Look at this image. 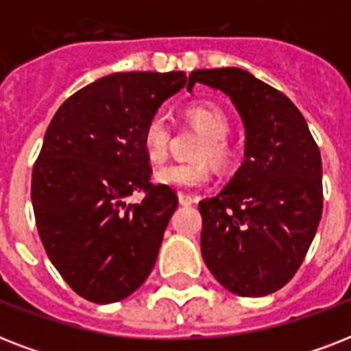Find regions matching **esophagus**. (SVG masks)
<instances>
[{
    "instance_id": "esophagus-1",
    "label": "esophagus",
    "mask_w": 351,
    "mask_h": 351,
    "mask_svg": "<svg viewBox=\"0 0 351 351\" xmlns=\"http://www.w3.org/2000/svg\"><path fill=\"white\" fill-rule=\"evenodd\" d=\"M178 202L182 206H191V204H197L198 198L193 197V195H186V193H178Z\"/></svg>"
}]
</instances>
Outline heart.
<instances>
[{
  "label": "heart",
  "instance_id": "obj_1",
  "mask_svg": "<svg viewBox=\"0 0 351 351\" xmlns=\"http://www.w3.org/2000/svg\"><path fill=\"white\" fill-rule=\"evenodd\" d=\"M186 118L193 125L206 134L198 145L195 156L198 162L189 164H171L156 171L154 180L160 186L173 189H195L209 184L211 169L206 160L217 165L230 164L233 151L228 143V134L231 131L230 118L215 104H193L186 109ZM171 143V127L162 114H154L147 120L142 132L143 153L151 162H162L167 156Z\"/></svg>",
  "mask_w": 351,
  "mask_h": 351
}]
</instances>
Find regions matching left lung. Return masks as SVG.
<instances>
[{"label": "left lung", "instance_id": "left-lung-1", "mask_svg": "<svg viewBox=\"0 0 351 351\" xmlns=\"http://www.w3.org/2000/svg\"><path fill=\"white\" fill-rule=\"evenodd\" d=\"M230 96L244 123V162L198 204L206 266L228 291L264 297L291 280L322 215V162L293 101L244 69H200L189 85Z\"/></svg>", "mask_w": 351, "mask_h": 351}]
</instances>
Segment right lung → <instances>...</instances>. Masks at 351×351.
<instances>
[{
    "mask_svg": "<svg viewBox=\"0 0 351 351\" xmlns=\"http://www.w3.org/2000/svg\"><path fill=\"white\" fill-rule=\"evenodd\" d=\"M186 82L182 71L109 74L63 101L47 127L30 187L38 233L65 282L90 302L125 299L154 267L178 198L149 182L142 132ZM134 191L146 197L127 204Z\"/></svg>",
    "mask_w": 351,
    "mask_h": 351,
    "instance_id": "right-lung-1",
    "label": "right lung"
}]
</instances>
